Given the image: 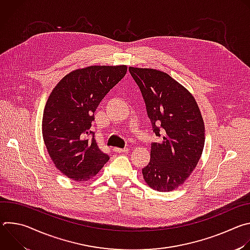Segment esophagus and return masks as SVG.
Listing matches in <instances>:
<instances>
[{
	"label": "esophagus",
	"mask_w": 250,
	"mask_h": 250,
	"mask_svg": "<svg viewBox=\"0 0 250 250\" xmlns=\"http://www.w3.org/2000/svg\"><path fill=\"white\" fill-rule=\"evenodd\" d=\"M115 152L117 153H122V152H128L129 151V148L125 147V148H119V147H114L113 149Z\"/></svg>",
	"instance_id": "1"
}]
</instances>
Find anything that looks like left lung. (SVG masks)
<instances>
[{
	"instance_id": "obj_1",
	"label": "left lung",
	"mask_w": 250,
	"mask_h": 250,
	"mask_svg": "<svg viewBox=\"0 0 250 250\" xmlns=\"http://www.w3.org/2000/svg\"><path fill=\"white\" fill-rule=\"evenodd\" d=\"M144 97L147 116L161 144L152 142L150 161L142 169L149 187L169 192L182 185L196 168L205 145V126L192 94L167 73L128 68Z\"/></svg>"
}]
</instances>
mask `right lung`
Returning a JSON list of instances; mask_svg holds the SVG:
<instances>
[{"label": "right lung", "mask_w": 250, "mask_h": 250, "mask_svg": "<svg viewBox=\"0 0 250 250\" xmlns=\"http://www.w3.org/2000/svg\"><path fill=\"white\" fill-rule=\"evenodd\" d=\"M126 70L125 65L75 70L56 85L46 102L42 119L45 146L56 168L75 181L94 177L110 159L99 148L90 127L99 104Z\"/></svg>", "instance_id": "right-lung-1"}]
</instances>
